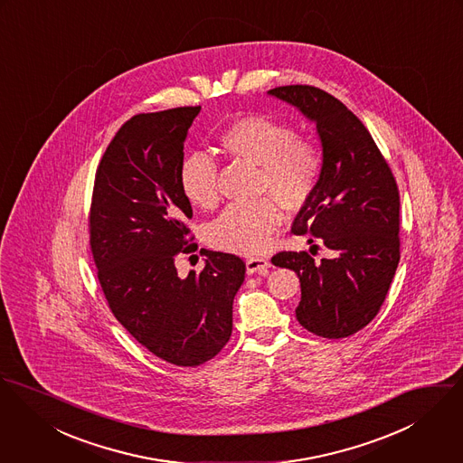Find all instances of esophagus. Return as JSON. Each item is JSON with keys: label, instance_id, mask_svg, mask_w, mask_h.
<instances>
[{"label": "esophagus", "instance_id": "34e87169", "mask_svg": "<svg viewBox=\"0 0 463 463\" xmlns=\"http://www.w3.org/2000/svg\"><path fill=\"white\" fill-rule=\"evenodd\" d=\"M271 266V262L264 257H250L247 259V273H259V275H266L268 268Z\"/></svg>", "mask_w": 463, "mask_h": 463}]
</instances>
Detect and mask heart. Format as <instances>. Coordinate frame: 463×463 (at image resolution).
I'll return each mask as SVG.
<instances>
[{"instance_id":"1","label":"heart","mask_w":463,"mask_h":463,"mask_svg":"<svg viewBox=\"0 0 463 463\" xmlns=\"http://www.w3.org/2000/svg\"><path fill=\"white\" fill-rule=\"evenodd\" d=\"M223 155L259 166L257 194L269 195L250 204L227 207L207 227L214 249L254 256L268 249L282 225L281 206L298 213L312 201L323 175V151L295 126L262 113H247L231 120L216 137ZM183 195L201 209L220 201L218 165L204 155L188 156L179 168Z\"/></svg>"}]
</instances>
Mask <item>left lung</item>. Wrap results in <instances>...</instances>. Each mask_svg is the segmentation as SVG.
I'll return each instance as SVG.
<instances>
[{
  "label": "left lung",
  "mask_w": 463,
  "mask_h": 463,
  "mask_svg": "<svg viewBox=\"0 0 463 463\" xmlns=\"http://www.w3.org/2000/svg\"><path fill=\"white\" fill-rule=\"evenodd\" d=\"M269 94L316 122L323 175L291 231L321 238L334 254L316 262L307 252L282 250L271 262L300 277V325L319 337L343 339L373 321L394 279L400 262L398 184L365 126L339 99L310 85L277 87Z\"/></svg>",
  "instance_id": "obj_1"
}]
</instances>
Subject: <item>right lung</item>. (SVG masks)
I'll use <instances>...</instances> for the list:
<instances>
[{"label":"right lung","instance_id":"obj_1","mask_svg":"<svg viewBox=\"0 0 463 463\" xmlns=\"http://www.w3.org/2000/svg\"><path fill=\"white\" fill-rule=\"evenodd\" d=\"M201 106L138 113L117 131L96 170L90 250L108 307L151 354L195 367L231 339L241 257L206 252L201 273L177 275L175 257L197 250L190 201L179 186L184 140Z\"/></svg>","mask_w":463,"mask_h":463}]
</instances>
